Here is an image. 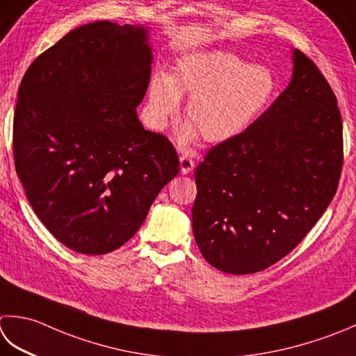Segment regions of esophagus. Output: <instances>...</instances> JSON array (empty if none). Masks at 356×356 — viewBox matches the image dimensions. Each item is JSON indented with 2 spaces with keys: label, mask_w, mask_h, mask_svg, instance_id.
Listing matches in <instances>:
<instances>
[{
  "label": "esophagus",
  "mask_w": 356,
  "mask_h": 356,
  "mask_svg": "<svg viewBox=\"0 0 356 356\" xmlns=\"http://www.w3.org/2000/svg\"><path fill=\"white\" fill-rule=\"evenodd\" d=\"M179 163H180V172L188 174L194 170V160L188 156H180L179 157Z\"/></svg>",
  "instance_id": "1"
}]
</instances>
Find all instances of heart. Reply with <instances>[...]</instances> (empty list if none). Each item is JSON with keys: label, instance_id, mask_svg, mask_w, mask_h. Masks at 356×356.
<instances>
[{"label": "heart", "instance_id": "obj_1", "mask_svg": "<svg viewBox=\"0 0 356 356\" xmlns=\"http://www.w3.org/2000/svg\"><path fill=\"white\" fill-rule=\"evenodd\" d=\"M276 92V79L266 66L248 65L228 51L190 54L180 58L171 76L156 74L149 83L148 117L162 129L177 114L180 97H190L184 137L200 134L219 145L245 132Z\"/></svg>", "mask_w": 356, "mask_h": 356}]
</instances>
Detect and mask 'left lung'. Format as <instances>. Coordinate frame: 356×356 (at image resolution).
<instances>
[{
    "label": "left lung",
    "instance_id": "8db88e82",
    "mask_svg": "<svg viewBox=\"0 0 356 356\" xmlns=\"http://www.w3.org/2000/svg\"><path fill=\"white\" fill-rule=\"evenodd\" d=\"M343 170V122L315 63L293 49V75L273 104L196 168L193 232L202 256L232 275L287 256L321 218Z\"/></svg>",
    "mask_w": 356,
    "mask_h": 356
}]
</instances>
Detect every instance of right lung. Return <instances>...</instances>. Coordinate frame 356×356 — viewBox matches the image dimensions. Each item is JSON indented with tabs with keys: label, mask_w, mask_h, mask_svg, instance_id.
<instances>
[{
	"label": "right lung",
	"mask_w": 356,
	"mask_h": 356,
	"mask_svg": "<svg viewBox=\"0 0 356 356\" xmlns=\"http://www.w3.org/2000/svg\"><path fill=\"white\" fill-rule=\"evenodd\" d=\"M148 27L94 21L35 58L18 88L13 159L55 239L106 254L142 227L179 157L136 108L151 75Z\"/></svg>",
	"instance_id": "1"
}]
</instances>
